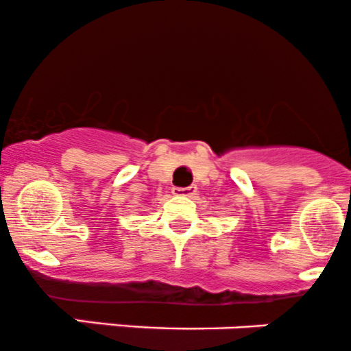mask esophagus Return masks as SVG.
I'll return each mask as SVG.
<instances>
[{"label":"esophagus","instance_id":"1","mask_svg":"<svg viewBox=\"0 0 351 351\" xmlns=\"http://www.w3.org/2000/svg\"><path fill=\"white\" fill-rule=\"evenodd\" d=\"M197 193V187L196 186H187V187H172V194L176 196H194Z\"/></svg>","mask_w":351,"mask_h":351}]
</instances>
